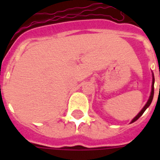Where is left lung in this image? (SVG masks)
Here are the masks:
<instances>
[{"instance_id":"obj_1","label":"left lung","mask_w":160,"mask_h":160,"mask_svg":"<svg viewBox=\"0 0 160 160\" xmlns=\"http://www.w3.org/2000/svg\"><path fill=\"white\" fill-rule=\"evenodd\" d=\"M152 76H153V79H152V86H151V93H150V95H149V100H148V101H147V103L145 104V105H144V107H143V109L139 111V113L138 114H137L136 116L134 117V119H132L131 122L130 123H134V121H136L137 119H139V117L141 116L142 114H144V112L146 110V109L148 108V107L150 105V104H151L152 100H153V98H154V73H152Z\"/></svg>"}]
</instances>
